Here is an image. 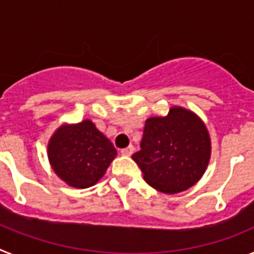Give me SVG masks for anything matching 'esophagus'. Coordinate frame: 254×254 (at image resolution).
I'll use <instances>...</instances> for the list:
<instances>
[{
    "mask_svg": "<svg viewBox=\"0 0 254 254\" xmlns=\"http://www.w3.org/2000/svg\"><path fill=\"white\" fill-rule=\"evenodd\" d=\"M133 150H134V147L132 146V145H129L128 147H126V149L121 150V154L125 155V156H131L132 152H133Z\"/></svg>",
    "mask_w": 254,
    "mask_h": 254,
    "instance_id": "1",
    "label": "esophagus"
}]
</instances>
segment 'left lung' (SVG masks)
I'll use <instances>...</instances> for the list:
<instances>
[{"mask_svg": "<svg viewBox=\"0 0 254 254\" xmlns=\"http://www.w3.org/2000/svg\"><path fill=\"white\" fill-rule=\"evenodd\" d=\"M141 150L132 155L145 181L163 193L186 190L203 176L211 154L210 136L196 114L172 108L167 117L145 123Z\"/></svg>", "mask_w": 254, "mask_h": 254, "instance_id": "8db88e82", "label": "left lung"}]
</instances>
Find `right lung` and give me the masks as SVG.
<instances>
[{
    "instance_id": "add662e5",
    "label": "right lung",
    "mask_w": 254,
    "mask_h": 254,
    "mask_svg": "<svg viewBox=\"0 0 254 254\" xmlns=\"http://www.w3.org/2000/svg\"><path fill=\"white\" fill-rule=\"evenodd\" d=\"M116 155L113 143L89 120L58 128L48 145V158L56 174L76 188L95 185Z\"/></svg>"
}]
</instances>
